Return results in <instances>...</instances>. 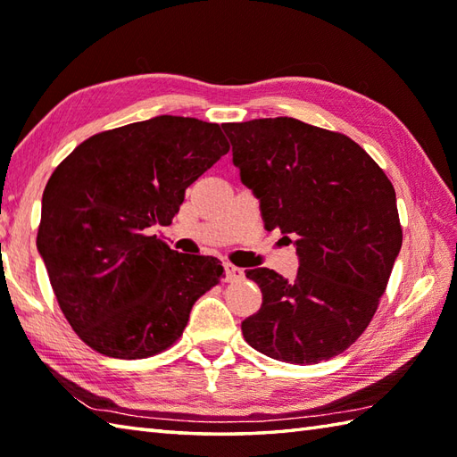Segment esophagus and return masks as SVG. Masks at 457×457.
Listing matches in <instances>:
<instances>
[{"mask_svg":"<svg viewBox=\"0 0 457 457\" xmlns=\"http://www.w3.org/2000/svg\"><path fill=\"white\" fill-rule=\"evenodd\" d=\"M245 277V273H244V269H239V267H236V265H226V280L228 283H237V280H241Z\"/></svg>","mask_w":457,"mask_h":457,"instance_id":"obj_1","label":"esophagus"}]
</instances>
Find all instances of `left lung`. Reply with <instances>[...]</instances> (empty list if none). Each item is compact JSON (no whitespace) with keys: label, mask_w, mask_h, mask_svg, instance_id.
<instances>
[{"label":"left lung","mask_w":457,"mask_h":457,"mask_svg":"<svg viewBox=\"0 0 457 457\" xmlns=\"http://www.w3.org/2000/svg\"><path fill=\"white\" fill-rule=\"evenodd\" d=\"M241 182L298 255L295 278L245 270L263 295L241 322L245 342L278 361L312 365L363 334L403 245L391 180L342 133L295 118L221 123Z\"/></svg>","instance_id":"1"}]
</instances>
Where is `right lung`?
Here are the masks:
<instances>
[{"instance_id": "right-lung-1", "label": "right lung", "mask_w": 457, "mask_h": 457, "mask_svg": "<svg viewBox=\"0 0 457 457\" xmlns=\"http://www.w3.org/2000/svg\"><path fill=\"white\" fill-rule=\"evenodd\" d=\"M228 151L218 123L157 115L94 135L54 169L37 249L84 344L143 359L182 336L223 267L172 251L149 231L170 226L187 188Z\"/></svg>"}]
</instances>
